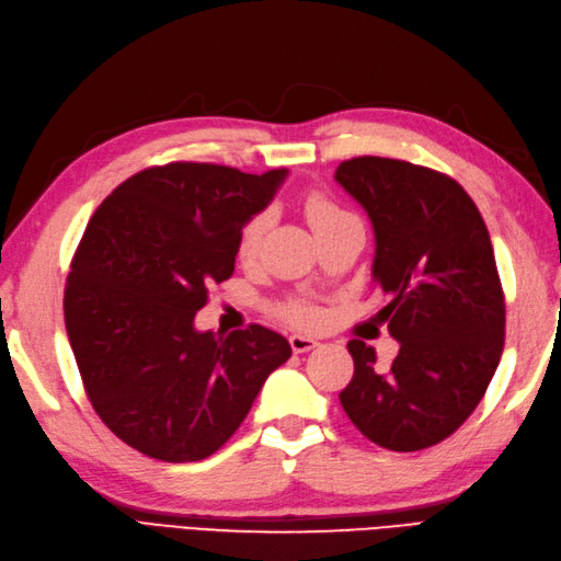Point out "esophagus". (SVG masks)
Listing matches in <instances>:
<instances>
[{"label":"esophagus","instance_id":"obj_1","mask_svg":"<svg viewBox=\"0 0 561 561\" xmlns=\"http://www.w3.org/2000/svg\"><path fill=\"white\" fill-rule=\"evenodd\" d=\"M288 342H291V348H294V354H305V351H312L319 342L314 340V337H307V335H291L288 337Z\"/></svg>","mask_w":561,"mask_h":561}]
</instances>
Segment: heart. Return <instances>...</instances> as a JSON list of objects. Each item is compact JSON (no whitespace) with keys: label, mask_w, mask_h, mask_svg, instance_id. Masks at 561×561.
Segmentation results:
<instances>
[{"label":"heart","mask_w":561,"mask_h":561,"mask_svg":"<svg viewBox=\"0 0 561 561\" xmlns=\"http://www.w3.org/2000/svg\"><path fill=\"white\" fill-rule=\"evenodd\" d=\"M305 217H307L309 226L314 228V233H319L321 228L335 224L344 217H351V215L346 210H342V207L333 198H328L321 192H312L305 198ZM265 226H267L265 215H256L242 226L240 238H238V256L240 259L256 256L263 233H265ZM286 317L294 319L300 325H314L321 321V312L309 302H291L286 307Z\"/></svg>","instance_id":"heart-1"}]
</instances>
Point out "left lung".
<instances>
[{
	"mask_svg": "<svg viewBox=\"0 0 561 561\" xmlns=\"http://www.w3.org/2000/svg\"><path fill=\"white\" fill-rule=\"evenodd\" d=\"M335 180L375 228L379 317L400 342L390 369L351 340L340 402L369 442L411 453L444 442L479 407L504 351L506 305L488 226L453 178L386 157L342 161Z\"/></svg>",
	"mask_w": 561,
	"mask_h": 561,
	"instance_id": "obj_1",
	"label": "left lung"
}]
</instances>
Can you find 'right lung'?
<instances>
[{
    "label": "right lung",
    "instance_id": "obj_1",
    "mask_svg": "<svg viewBox=\"0 0 561 561\" xmlns=\"http://www.w3.org/2000/svg\"><path fill=\"white\" fill-rule=\"evenodd\" d=\"M286 173L152 165L124 180L82 233L65 288L67 335L99 419L148 458H210L291 358L286 337L256 323L228 335L194 328L207 286L233 275L242 226Z\"/></svg>",
    "mask_w": 561,
    "mask_h": 561
}]
</instances>
